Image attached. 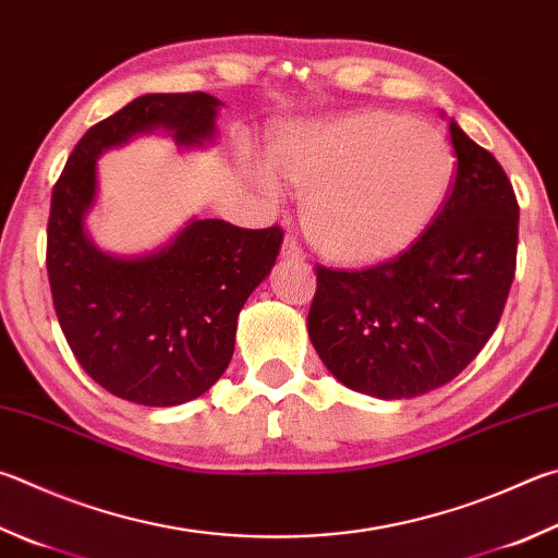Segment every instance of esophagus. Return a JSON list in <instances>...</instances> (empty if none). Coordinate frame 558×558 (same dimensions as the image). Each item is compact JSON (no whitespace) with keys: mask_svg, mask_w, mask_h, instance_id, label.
I'll list each match as a JSON object with an SVG mask.
<instances>
[{"mask_svg":"<svg viewBox=\"0 0 558 558\" xmlns=\"http://www.w3.org/2000/svg\"><path fill=\"white\" fill-rule=\"evenodd\" d=\"M280 256L286 260H302L305 258V253H302L300 244L292 236H288L286 241H282V248H280Z\"/></svg>","mask_w":558,"mask_h":558,"instance_id":"1","label":"esophagus"}]
</instances>
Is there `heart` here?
Instances as JSON below:
<instances>
[{"mask_svg":"<svg viewBox=\"0 0 558 558\" xmlns=\"http://www.w3.org/2000/svg\"><path fill=\"white\" fill-rule=\"evenodd\" d=\"M276 173L302 199V227L341 266L398 258L437 217L453 175L447 136L395 111H356L302 124L270 148ZM256 182L278 185L268 170Z\"/></svg>","mask_w":558,"mask_h":558,"instance_id":"b5f03b06","label":"heart"}]
</instances>
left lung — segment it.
Masks as SVG:
<instances>
[{"label": "left lung", "instance_id": "1", "mask_svg": "<svg viewBox=\"0 0 558 558\" xmlns=\"http://www.w3.org/2000/svg\"><path fill=\"white\" fill-rule=\"evenodd\" d=\"M453 187L432 227L366 270L317 266L307 331L347 388L417 398L453 380L493 337L518 256L520 207L502 166L449 119Z\"/></svg>", "mask_w": 558, "mask_h": 558}]
</instances>
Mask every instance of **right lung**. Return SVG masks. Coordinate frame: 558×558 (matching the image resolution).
<instances>
[{
	"mask_svg": "<svg viewBox=\"0 0 558 558\" xmlns=\"http://www.w3.org/2000/svg\"><path fill=\"white\" fill-rule=\"evenodd\" d=\"M219 107L207 93L136 97L80 138L50 199L46 263L60 329L89 378L146 408L190 402L221 378L239 312L276 266L282 231L192 217L154 251L107 253L87 231L97 160L148 134L185 150L215 144Z\"/></svg>",
	"mask_w": 558,
	"mask_h": 558,
	"instance_id": "add662e5",
	"label": "right lung"
}]
</instances>
